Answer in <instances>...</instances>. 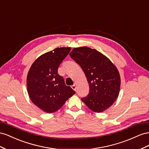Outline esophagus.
Instances as JSON below:
<instances>
[{
  "instance_id": "obj_1",
  "label": "esophagus",
  "mask_w": 149,
  "mask_h": 149,
  "mask_svg": "<svg viewBox=\"0 0 149 149\" xmlns=\"http://www.w3.org/2000/svg\"><path fill=\"white\" fill-rule=\"evenodd\" d=\"M71 87H72V89H73L74 91H76V86H75V85H73V86H72Z\"/></svg>"
}]
</instances>
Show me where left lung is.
Returning <instances> with one entry per match:
<instances>
[{
    "label": "left lung",
    "instance_id": "obj_1",
    "mask_svg": "<svg viewBox=\"0 0 149 149\" xmlns=\"http://www.w3.org/2000/svg\"><path fill=\"white\" fill-rule=\"evenodd\" d=\"M70 57L81 67L89 84V93L81 100L95 112H102L117 99L120 77L116 67L95 49L74 48Z\"/></svg>",
    "mask_w": 149,
    "mask_h": 149
}]
</instances>
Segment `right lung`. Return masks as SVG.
Returning <instances> with one entry per match:
<instances>
[{"label": "right lung", "mask_w": 149, "mask_h": 149, "mask_svg": "<svg viewBox=\"0 0 149 149\" xmlns=\"http://www.w3.org/2000/svg\"><path fill=\"white\" fill-rule=\"evenodd\" d=\"M70 47L56 48L42 55L33 63L27 78L29 95L32 102L47 113L62 107L75 92L67 86L58 68Z\"/></svg>", "instance_id": "right-lung-1"}]
</instances>
